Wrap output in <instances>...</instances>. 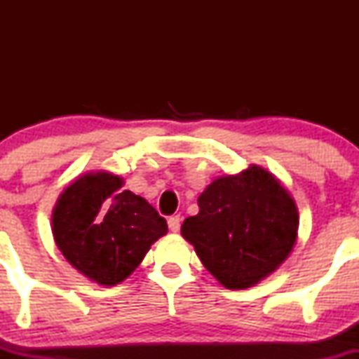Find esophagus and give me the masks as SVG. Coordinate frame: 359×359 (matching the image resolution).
I'll list each match as a JSON object with an SVG mask.
<instances>
[{"instance_id": "obj_1", "label": "esophagus", "mask_w": 359, "mask_h": 359, "mask_svg": "<svg viewBox=\"0 0 359 359\" xmlns=\"http://www.w3.org/2000/svg\"><path fill=\"white\" fill-rule=\"evenodd\" d=\"M168 228H170L172 233H177L180 229V216H170L168 217Z\"/></svg>"}]
</instances>
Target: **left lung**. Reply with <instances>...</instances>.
Returning a JSON list of instances; mask_svg holds the SVG:
<instances>
[{
	"instance_id": "left-lung-1",
	"label": "left lung",
	"mask_w": 359,
	"mask_h": 359,
	"mask_svg": "<svg viewBox=\"0 0 359 359\" xmlns=\"http://www.w3.org/2000/svg\"><path fill=\"white\" fill-rule=\"evenodd\" d=\"M197 204L199 212L184 221L182 236L226 288L258 283L278 269L297 240L294 199L262 167L216 179Z\"/></svg>"
}]
</instances>
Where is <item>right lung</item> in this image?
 <instances>
[{
	"label": "right lung",
	"instance_id": "add662e5",
	"mask_svg": "<svg viewBox=\"0 0 359 359\" xmlns=\"http://www.w3.org/2000/svg\"><path fill=\"white\" fill-rule=\"evenodd\" d=\"M52 231L65 259L82 275L116 285L130 277L167 221L108 172L79 177L57 201Z\"/></svg>",
	"mask_w": 359,
	"mask_h": 359
}]
</instances>
